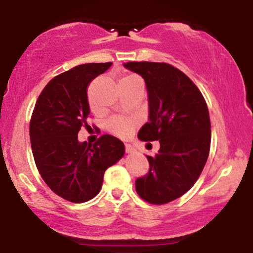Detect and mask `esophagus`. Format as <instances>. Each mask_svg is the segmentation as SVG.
<instances>
[{
    "instance_id": "1",
    "label": "esophagus",
    "mask_w": 253,
    "mask_h": 253,
    "mask_svg": "<svg viewBox=\"0 0 253 253\" xmlns=\"http://www.w3.org/2000/svg\"><path fill=\"white\" fill-rule=\"evenodd\" d=\"M125 150H126L127 153H133L135 151L134 147H133L132 145H129V144H126V146H125Z\"/></svg>"
}]
</instances>
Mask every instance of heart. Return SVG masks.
<instances>
[{
	"instance_id": "heart-1",
	"label": "heart",
	"mask_w": 253,
	"mask_h": 253,
	"mask_svg": "<svg viewBox=\"0 0 253 253\" xmlns=\"http://www.w3.org/2000/svg\"><path fill=\"white\" fill-rule=\"evenodd\" d=\"M135 81H140V78L135 75H128L121 78L120 84L123 83H132ZM138 119L135 118H112L107 121L106 127L107 129L114 133L115 135L121 136V138H126L132 134V132L138 126Z\"/></svg>"
}]
</instances>
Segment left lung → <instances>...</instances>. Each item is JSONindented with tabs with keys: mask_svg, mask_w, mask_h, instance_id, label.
<instances>
[{
	"mask_svg": "<svg viewBox=\"0 0 253 253\" xmlns=\"http://www.w3.org/2000/svg\"><path fill=\"white\" fill-rule=\"evenodd\" d=\"M140 75L149 95V123L138 138L159 140L155 157L146 156L150 170L136 178L138 195L152 205L181 197L201 175L211 149V120L201 91L181 70L167 63L128 62Z\"/></svg>",
	"mask_w": 253,
	"mask_h": 253,
	"instance_id": "1",
	"label": "left lung"
}]
</instances>
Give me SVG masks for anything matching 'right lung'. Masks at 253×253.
Wrapping results in <instances>:
<instances>
[{
	"label": "right lung",
	"mask_w": 253,
	"mask_h": 253,
	"mask_svg": "<svg viewBox=\"0 0 253 253\" xmlns=\"http://www.w3.org/2000/svg\"><path fill=\"white\" fill-rule=\"evenodd\" d=\"M113 63H89L52 78L38 97L30 124L32 152L42 179L58 196L82 203L100 193L104 171L120 161L125 145L104 134L95 144L78 141L88 126L86 88Z\"/></svg>",
	"instance_id": "add662e5"
}]
</instances>
